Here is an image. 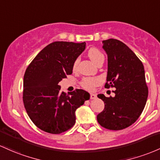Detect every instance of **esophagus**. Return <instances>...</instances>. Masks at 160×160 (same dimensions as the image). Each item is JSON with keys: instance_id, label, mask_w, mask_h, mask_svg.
Returning a JSON list of instances; mask_svg holds the SVG:
<instances>
[{"instance_id": "esophagus-1", "label": "esophagus", "mask_w": 160, "mask_h": 160, "mask_svg": "<svg viewBox=\"0 0 160 160\" xmlns=\"http://www.w3.org/2000/svg\"><path fill=\"white\" fill-rule=\"evenodd\" d=\"M96 97H97V96H96V94H93V93H91V94H90V99H96Z\"/></svg>"}]
</instances>
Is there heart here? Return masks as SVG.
Here are the masks:
<instances>
[{"label":"heart","mask_w":160,"mask_h":160,"mask_svg":"<svg viewBox=\"0 0 160 160\" xmlns=\"http://www.w3.org/2000/svg\"><path fill=\"white\" fill-rule=\"evenodd\" d=\"M87 55L91 61H93L96 64H99L100 61H104V55L98 48H90L89 49L88 52H87ZM80 59L77 58L76 60L74 61L73 64V71H76L77 66H78V63ZM102 83V79L98 77H83L80 81V85L81 87L87 90H93L94 88L97 86L100 85Z\"/></svg>","instance_id":"heart-1"}]
</instances>
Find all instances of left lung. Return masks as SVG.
I'll return each mask as SVG.
<instances>
[{"instance_id": "1", "label": "left lung", "mask_w": 160, "mask_h": 160, "mask_svg": "<svg viewBox=\"0 0 160 160\" xmlns=\"http://www.w3.org/2000/svg\"><path fill=\"white\" fill-rule=\"evenodd\" d=\"M108 56L106 88L115 87V97H98L105 103L97 115L102 127L119 131L134 124L141 115L148 96L145 72L141 61L122 42L115 38L102 41Z\"/></svg>"}]
</instances>
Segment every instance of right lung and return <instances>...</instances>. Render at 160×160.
Masks as SVG:
<instances>
[{
	"label": "right lung",
	"mask_w": 160,
	"mask_h": 160,
	"mask_svg": "<svg viewBox=\"0 0 160 160\" xmlns=\"http://www.w3.org/2000/svg\"><path fill=\"white\" fill-rule=\"evenodd\" d=\"M86 43L54 42L45 47L26 68L22 100L35 125L49 134L68 131L76 122L75 111L89 99L78 89L67 95L59 82L72 73L73 64L83 52Z\"/></svg>",
	"instance_id": "1"
}]
</instances>
